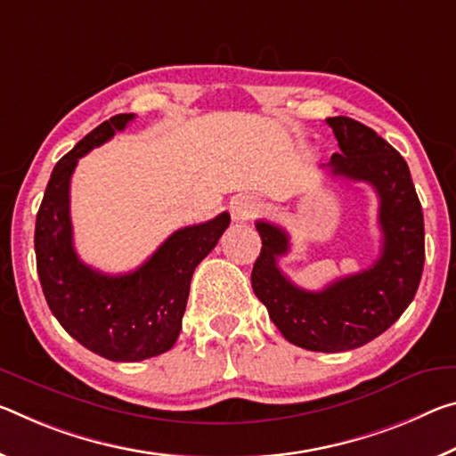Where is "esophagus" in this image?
<instances>
[{"mask_svg": "<svg viewBox=\"0 0 456 456\" xmlns=\"http://www.w3.org/2000/svg\"><path fill=\"white\" fill-rule=\"evenodd\" d=\"M229 211H231V216H233V221L243 223V221L254 219L259 211V205L256 199L248 197V194H240V197L231 199Z\"/></svg>", "mask_w": 456, "mask_h": 456, "instance_id": "34e87169", "label": "esophagus"}]
</instances>
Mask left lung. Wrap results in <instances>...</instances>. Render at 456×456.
Returning a JSON list of instances; mask_svg holds the SVG:
<instances>
[{
    "label": "left lung",
    "instance_id": "left-lung-1",
    "mask_svg": "<svg viewBox=\"0 0 456 456\" xmlns=\"http://www.w3.org/2000/svg\"><path fill=\"white\" fill-rule=\"evenodd\" d=\"M327 124L341 151L322 170L371 184L379 197V257L367 270L310 292L278 267V257L290 249L286 231L256 221L262 251L251 272V288L286 341L308 351L338 353L373 341L414 300L424 267V215L400 151L351 118L338 115Z\"/></svg>",
    "mask_w": 456,
    "mask_h": 456
}]
</instances>
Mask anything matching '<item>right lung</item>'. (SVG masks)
<instances>
[{
	"instance_id": "1",
	"label": "right lung",
	"mask_w": 456,
	"mask_h": 456,
	"mask_svg": "<svg viewBox=\"0 0 456 456\" xmlns=\"http://www.w3.org/2000/svg\"><path fill=\"white\" fill-rule=\"evenodd\" d=\"M134 113L115 115L86 134L56 162L36 215V267L56 321L86 349L110 361L162 355L176 343L191 280L229 227V213L172 233L148 262L129 273H103L78 259L69 208L70 176L78 158L111 140Z\"/></svg>"
}]
</instances>
